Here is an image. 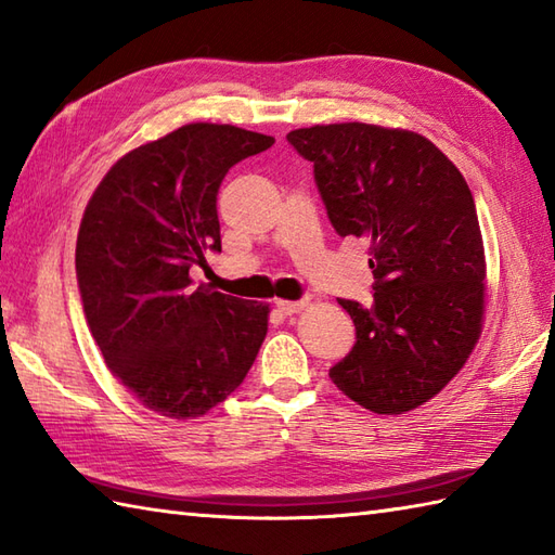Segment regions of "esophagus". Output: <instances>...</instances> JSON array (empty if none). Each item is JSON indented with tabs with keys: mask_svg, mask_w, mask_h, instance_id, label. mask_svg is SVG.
<instances>
[{
	"mask_svg": "<svg viewBox=\"0 0 555 555\" xmlns=\"http://www.w3.org/2000/svg\"><path fill=\"white\" fill-rule=\"evenodd\" d=\"M305 305H308V300H279L276 308L284 314H298Z\"/></svg>",
	"mask_w": 555,
	"mask_h": 555,
	"instance_id": "1",
	"label": "esophagus"
}]
</instances>
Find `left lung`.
I'll use <instances>...</instances> for the list:
<instances>
[{
    "label": "left lung",
    "mask_w": 555,
    "mask_h": 555,
    "mask_svg": "<svg viewBox=\"0 0 555 555\" xmlns=\"http://www.w3.org/2000/svg\"><path fill=\"white\" fill-rule=\"evenodd\" d=\"M338 235L370 241L374 302L338 300L358 340L328 370L376 415L427 403L473 356L487 259L473 193L431 140L405 128L326 124L291 131Z\"/></svg>",
    "instance_id": "8db88e82"
}]
</instances>
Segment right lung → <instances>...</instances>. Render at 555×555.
I'll use <instances>...</instances> for the list:
<instances>
[{"label":"right lung","instance_id":"add662e5","mask_svg":"<svg viewBox=\"0 0 555 555\" xmlns=\"http://www.w3.org/2000/svg\"><path fill=\"white\" fill-rule=\"evenodd\" d=\"M274 138L231 124H185L114 164L82 211L76 274L109 372L147 410L203 417L245 379L269 305L195 286L191 267L221 253L223 176Z\"/></svg>","mask_w":555,"mask_h":555}]
</instances>
